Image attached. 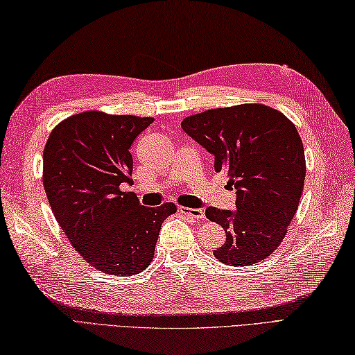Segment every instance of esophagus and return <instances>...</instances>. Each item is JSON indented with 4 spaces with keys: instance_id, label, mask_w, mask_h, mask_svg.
Returning a JSON list of instances; mask_svg holds the SVG:
<instances>
[{
    "instance_id": "1",
    "label": "esophagus",
    "mask_w": 355,
    "mask_h": 355,
    "mask_svg": "<svg viewBox=\"0 0 355 355\" xmlns=\"http://www.w3.org/2000/svg\"><path fill=\"white\" fill-rule=\"evenodd\" d=\"M179 212L188 215V217L196 218V220H203L205 218V211L203 209H194V207H187V206H179Z\"/></svg>"
}]
</instances>
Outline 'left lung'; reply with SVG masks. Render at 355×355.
<instances>
[{
    "mask_svg": "<svg viewBox=\"0 0 355 355\" xmlns=\"http://www.w3.org/2000/svg\"><path fill=\"white\" fill-rule=\"evenodd\" d=\"M180 125L236 189L235 211L206 209L207 220L226 230L214 256L230 266L262 262L282 244L304 189V148L295 125L263 103L206 110Z\"/></svg>",
    "mask_w": 355,
    "mask_h": 355,
    "instance_id": "8db88e82",
    "label": "left lung"
}]
</instances>
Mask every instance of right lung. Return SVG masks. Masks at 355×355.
Here are the masks:
<instances>
[{"label":"right lung","instance_id":"add662e5","mask_svg":"<svg viewBox=\"0 0 355 355\" xmlns=\"http://www.w3.org/2000/svg\"><path fill=\"white\" fill-rule=\"evenodd\" d=\"M152 117L85 111L60 122L43 149V187L60 227L84 261L110 275L144 271L175 203L146 207L132 184L131 144Z\"/></svg>","mask_w":355,"mask_h":355}]
</instances>
